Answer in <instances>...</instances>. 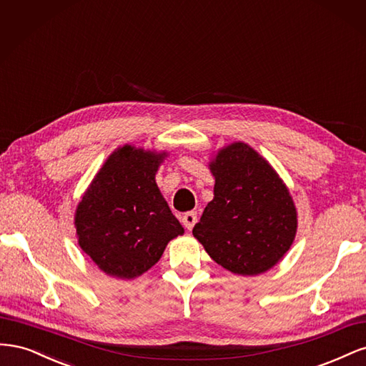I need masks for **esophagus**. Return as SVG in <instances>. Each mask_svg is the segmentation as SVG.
Wrapping results in <instances>:
<instances>
[{
	"instance_id": "34e87169",
	"label": "esophagus",
	"mask_w": 366,
	"mask_h": 366,
	"mask_svg": "<svg viewBox=\"0 0 366 366\" xmlns=\"http://www.w3.org/2000/svg\"><path fill=\"white\" fill-rule=\"evenodd\" d=\"M182 223H183V226H184L187 230H192V227H194L195 223H197V212H186V214L182 217Z\"/></svg>"
}]
</instances>
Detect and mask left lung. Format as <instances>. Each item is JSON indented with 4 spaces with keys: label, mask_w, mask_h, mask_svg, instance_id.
Returning <instances> with one entry per match:
<instances>
[{
    "label": "left lung",
    "mask_w": 366,
    "mask_h": 366,
    "mask_svg": "<svg viewBox=\"0 0 366 366\" xmlns=\"http://www.w3.org/2000/svg\"><path fill=\"white\" fill-rule=\"evenodd\" d=\"M215 177L192 234L217 264L232 273L267 272L293 244L297 214L280 175L242 142L219 149L209 164Z\"/></svg>",
    "instance_id": "8db88e82"
}]
</instances>
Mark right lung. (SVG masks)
<instances>
[{
	"label": "right lung",
	"mask_w": 366,
	"mask_h": 366,
	"mask_svg": "<svg viewBox=\"0 0 366 366\" xmlns=\"http://www.w3.org/2000/svg\"><path fill=\"white\" fill-rule=\"evenodd\" d=\"M164 156L131 145L116 149L77 204V242L109 276L137 278L183 235L156 183Z\"/></svg>",
	"instance_id": "1"
}]
</instances>
